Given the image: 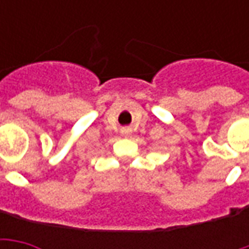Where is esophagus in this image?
<instances>
[{"label": "esophagus", "mask_w": 249, "mask_h": 249, "mask_svg": "<svg viewBox=\"0 0 249 249\" xmlns=\"http://www.w3.org/2000/svg\"><path fill=\"white\" fill-rule=\"evenodd\" d=\"M121 133H123V136H125V137H128V136L130 135V130L128 129V128H124V129L121 130Z\"/></svg>", "instance_id": "esophagus-1"}]
</instances>
